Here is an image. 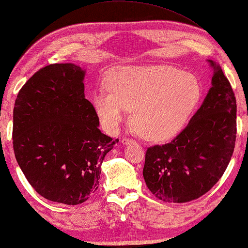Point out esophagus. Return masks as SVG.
<instances>
[{
  "instance_id": "obj_1",
  "label": "esophagus",
  "mask_w": 248,
  "mask_h": 248,
  "mask_svg": "<svg viewBox=\"0 0 248 248\" xmlns=\"http://www.w3.org/2000/svg\"><path fill=\"white\" fill-rule=\"evenodd\" d=\"M121 143L124 144V145H129V144L134 143V140L128 139V138H123V139H121Z\"/></svg>"
}]
</instances>
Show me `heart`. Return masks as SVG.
Masks as SVG:
<instances>
[{
    "label": "heart",
    "mask_w": 248,
    "mask_h": 248,
    "mask_svg": "<svg viewBox=\"0 0 248 248\" xmlns=\"http://www.w3.org/2000/svg\"><path fill=\"white\" fill-rule=\"evenodd\" d=\"M93 104L109 132H116L133 110V123L150 140L178 134L201 96L198 79L167 65L124 66L112 71Z\"/></svg>",
    "instance_id": "1"
}]
</instances>
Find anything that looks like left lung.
<instances>
[{"mask_svg":"<svg viewBox=\"0 0 248 248\" xmlns=\"http://www.w3.org/2000/svg\"><path fill=\"white\" fill-rule=\"evenodd\" d=\"M208 62L211 89L189 124L170 143L146 151L145 184L165 202H187L204 195L222 177L232 157L236 100L221 66Z\"/></svg>","mask_w":248,"mask_h":248,"instance_id":"obj_1","label":"left lung"}]
</instances>
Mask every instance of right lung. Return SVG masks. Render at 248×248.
I'll use <instances>...</instances> for the list:
<instances>
[{
    "mask_svg": "<svg viewBox=\"0 0 248 248\" xmlns=\"http://www.w3.org/2000/svg\"><path fill=\"white\" fill-rule=\"evenodd\" d=\"M84 78L74 63L45 66L25 83L13 111L14 153L25 177L44 198L69 205L95 194L105 155L119 141L100 132Z\"/></svg>",
    "mask_w": 248,
    "mask_h": 248,
    "instance_id": "1",
    "label": "right lung"
}]
</instances>
